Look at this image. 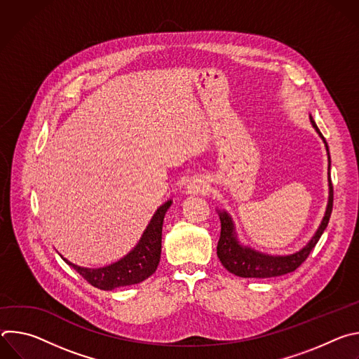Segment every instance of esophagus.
Segmentation results:
<instances>
[{
  "instance_id": "1",
  "label": "esophagus",
  "mask_w": 359,
  "mask_h": 359,
  "mask_svg": "<svg viewBox=\"0 0 359 359\" xmlns=\"http://www.w3.org/2000/svg\"><path fill=\"white\" fill-rule=\"evenodd\" d=\"M208 184L201 179H193L187 186H186V193L187 194H197V193H204L208 190Z\"/></svg>"
}]
</instances>
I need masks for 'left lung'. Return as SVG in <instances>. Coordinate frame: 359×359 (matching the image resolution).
I'll return each mask as SVG.
<instances>
[{"label":"left lung","instance_id":"left-lung-1","mask_svg":"<svg viewBox=\"0 0 359 359\" xmlns=\"http://www.w3.org/2000/svg\"><path fill=\"white\" fill-rule=\"evenodd\" d=\"M310 121L317 130V133L323 137L327 153H328V186H330V196H328V204L327 210L324 215V219L310 240V243L305 247H302L299 251L290 254V255H270L260 251H255L250 247L241 245L238 243L234 223L227 212H220V223H222V231L220 238L217 243V257L220 259L223 267L230 271L234 276L244 277V278H270V277H278L288 273L295 271L305 260L309 257L316 244L318 243L320 237L323 236L324 230L328 226L331 213H332V201H334V189L330 177V166H331V158H330V150L328 144L320 132L318 126L316 125L313 116L310 115Z\"/></svg>","mask_w":359,"mask_h":359}]
</instances>
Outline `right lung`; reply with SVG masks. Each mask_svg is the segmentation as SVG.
<instances>
[{"mask_svg":"<svg viewBox=\"0 0 359 359\" xmlns=\"http://www.w3.org/2000/svg\"><path fill=\"white\" fill-rule=\"evenodd\" d=\"M170 204L172 200L162 204L153 215L136 247L119 262L100 269L79 267L62 257L64 262L79 273V276H82L90 285L99 290H114L142 283L155 273L159 266L163 219Z\"/></svg>","mask_w":359,"mask_h":359,"instance_id":"1","label":"right lung"}]
</instances>
